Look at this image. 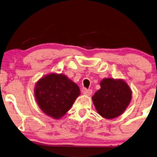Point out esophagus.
<instances>
[{
	"label": "esophagus",
	"instance_id": "1",
	"mask_svg": "<svg viewBox=\"0 0 157 157\" xmlns=\"http://www.w3.org/2000/svg\"><path fill=\"white\" fill-rule=\"evenodd\" d=\"M92 92H93V91H92L91 89H85L84 90L83 93H84V94H85V95H86V96H90V95H91Z\"/></svg>",
	"mask_w": 157,
	"mask_h": 157
}]
</instances>
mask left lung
<instances>
[{"label": "left lung", "instance_id": "1", "mask_svg": "<svg viewBox=\"0 0 157 157\" xmlns=\"http://www.w3.org/2000/svg\"><path fill=\"white\" fill-rule=\"evenodd\" d=\"M98 114L106 119H113L122 114L130 103L131 90L122 79H103L101 89L92 96Z\"/></svg>", "mask_w": 157, "mask_h": 157}]
</instances>
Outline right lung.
<instances>
[{"label":"right lung","instance_id":"1","mask_svg":"<svg viewBox=\"0 0 157 157\" xmlns=\"http://www.w3.org/2000/svg\"><path fill=\"white\" fill-rule=\"evenodd\" d=\"M79 92V86L66 75L52 73L37 82L35 96L47 115L59 119L71 109Z\"/></svg>","mask_w":157,"mask_h":157}]
</instances>
